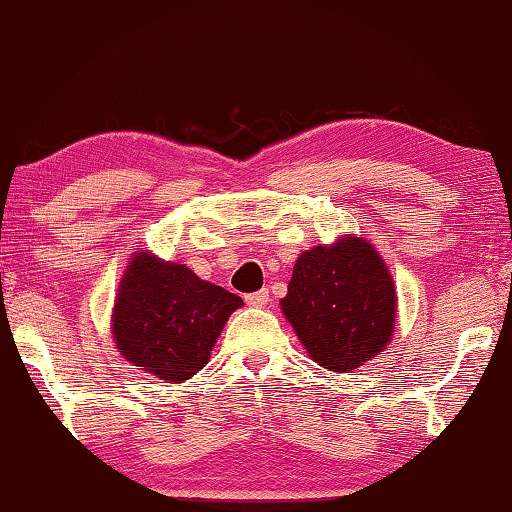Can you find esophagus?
<instances>
[{
    "label": "esophagus",
    "mask_w": 512,
    "mask_h": 512,
    "mask_svg": "<svg viewBox=\"0 0 512 512\" xmlns=\"http://www.w3.org/2000/svg\"><path fill=\"white\" fill-rule=\"evenodd\" d=\"M268 289H259V291H255V293H248L246 296V302L250 307H264L266 302H268Z\"/></svg>",
    "instance_id": "1"
}]
</instances>
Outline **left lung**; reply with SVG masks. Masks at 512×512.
<instances>
[{
    "label": "left lung",
    "mask_w": 512,
    "mask_h": 512,
    "mask_svg": "<svg viewBox=\"0 0 512 512\" xmlns=\"http://www.w3.org/2000/svg\"><path fill=\"white\" fill-rule=\"evenodd\" d=\"M280 305L311 359L334 372L370 361L393 336V280L357 237L302 253Z\"/></svg>",
    "instance_id": "1"
}]
</instances>
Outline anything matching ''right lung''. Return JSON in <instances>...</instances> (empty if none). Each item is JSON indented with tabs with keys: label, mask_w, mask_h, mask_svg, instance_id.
<instances>
[{
	"label": "right lung",
	"mask_w": 512,
	"mask_h": 512,
	"mask_svg": "<svg viewBox=\"0 0 512 512\" xmlns=\"http://www.w3.org/2000/svg\"><path fill=\"white\" fill-rule=\"evenodd\" d=\"M235 293L203 282L183 264L137 253L121 280L112 316L119 352L164 381H185L210 359Z\"/></svg>",
	"instance_id": "add662e5"
}]
</instances>
